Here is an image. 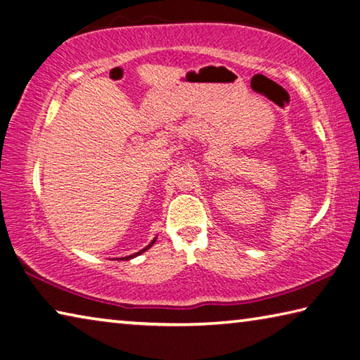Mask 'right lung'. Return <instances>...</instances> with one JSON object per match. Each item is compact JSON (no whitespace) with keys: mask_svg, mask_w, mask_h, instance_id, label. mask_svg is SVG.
I'll list each match as a JSON object with an SVG mask.
<instances>
[{"mask_svg":"<svg viewBox=\"0 0 360 360\" xmlns=\"http://www.w3.org/2000/svg\"><path fill=\"white\" fill-rule=\"evenodd\" d=\"M156 242V237L153 238V240H151L148 245H147V247H145L143 250H141V251H137V253H134V255H129V256H126V257H123V259L122 261H129V259H132V257H136V256H139V255H142L143 253V251H147L148 248H151V245H153Z\"/></svg>","mask_w":360,"mask_h":360,"instance_id":"add662e5","label":"right lung"}]
</instances>
